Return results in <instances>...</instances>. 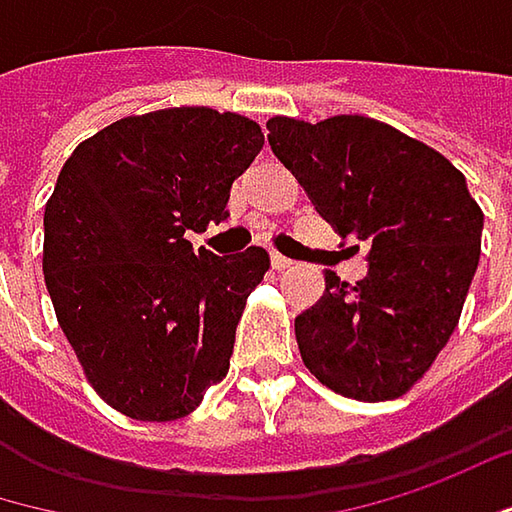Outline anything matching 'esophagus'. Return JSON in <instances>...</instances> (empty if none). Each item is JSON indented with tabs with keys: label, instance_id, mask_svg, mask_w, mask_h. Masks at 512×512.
Segmentation results:
<instances>
[{
	"label": "esophagus",
	"instance_id": "obj_1",
	"mask_svg": "<svg viewBox=\"0 0 512 512\" xmlns=\"http://www.w3.org/2000/svg\"><path fill=\"white\" fill-rule=\"evenodd\" d=\"M272 266H275L278 272H284V269H289V266H292V260H289V257L278 255V252H275V255H272Z\"/></svg>",
	"mask_w": 512,
	"mask_h": 512
}]
</instances>
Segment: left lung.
Here are the masks:
<instances>
[{
	"label": "left lung",
	"mask_w": 512,
	"mask_h": 512,
	"mask_svg": "<svg viewBox=\"0 0 512 512\" xmlns=\"http://www.w3.org/2000/svg\"><path fill=\"white\" fill-rule=\"evenodd\" d=\"M266 130L318 214L342 240L371 246L362 281L350 286L327 269L324 295L295 318L301 359L342 397L397 400L458 327L481 257L484 211L458 167L391 124L275 115Z\"/></svg>",
	"instance_id": "1"
}]
</instances>
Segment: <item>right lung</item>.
Here are the masks:
<instances>
[{"label":"right lung","instance_id":"right-lung-1","mask_svg":"<svg viewBox=\"0 0 512 512\" xmlns=\"http://www.w3.org/2000/svg\"><path fill=\"white\" fill-rule=\"evenodd\" d=\"M263 133L237 112L173 106L80 141L46 202L43 275L57 321L106 406L167 423L228 374L234 330L263 275L260 246L194 252L223 223Z\"/></svg>","mask_w":512,"mask_h":512}]
</instances>
